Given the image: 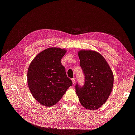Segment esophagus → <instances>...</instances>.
Returning <instances> with one entry per match:
<instances>
[{
	"mask_svg": "<svg viewBox=\"0 0 135 135\" xmlns=\"http://www.w3.org/2000/svg\"><path fill=\"white\" fill-rule=\"evenodd\" d=\"M71 80H72V82H73V84H74V83H75V82H76V79H75V78H72L71 79Z\"/></svg>",
	"mask_w": 135,
	"mask_h": 135,
	"instance_id": "34e87169",
	"label": "esophagus"
}]
</instances>
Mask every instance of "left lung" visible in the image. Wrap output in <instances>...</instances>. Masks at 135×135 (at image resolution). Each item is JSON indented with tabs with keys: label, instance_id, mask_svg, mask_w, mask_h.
Masks as SVG:
<instances>
[{
	"label": "left lung",
	"instance_id": "obj_1",
	"mask_svg": "<svg viewBox=\"0 0 135 135\" xmlns=\"http://www.w3.org/2000/svg\"><path fill=\"white\" fill-rule=\"evenodd\" d=\"M80 65L85 76L83 86L76 85V93L81 104L89 110L100 108L112 90L114 75L101 54L93 50L78 52Z\"/></svg>",
	"mask_w": 135,
	"mask_h": 135
}]
</instances>
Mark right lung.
Returning a JSON list of instances; mask_svg holds the SVG:
<instances>
[{
  "instance_id": "right-lung-1",
  "label": "right lung",
  "mask_w": 135,
  "mask_h": 135,
  "mask_svg": "<svg viewBox=\"0 0 135 135\" xmlns=\"http://www.w3.org/2000/svg\"><path fill=\"white\" fill-rule=\"evenodd\" d=\"M67 51L48 48L35 57L27 70V83L34 98L44 106L57 103L73 83L61 60Z\"/></svg>"
}]
</instances>
